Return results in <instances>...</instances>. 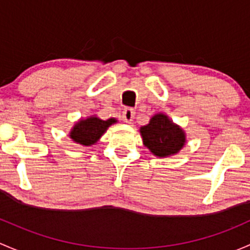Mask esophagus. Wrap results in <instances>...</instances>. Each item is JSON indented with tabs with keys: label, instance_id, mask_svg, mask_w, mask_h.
Masks as SVG:
<instances>
[{
	"label": "esophagus",
	"instance_id": "1",
	"mask_svg": "<svg viewBox=\"0 0 250 250\" xmlns=\"http://www.w3.org/2000/svg\"><path fill=\"white\" fill-rule=\"evenodd\" d=\"M135 113L136 112L132 108H125V109L123 110V119H124V122L130 124L133 120V118H135Z\"/></svg>",
	"mask_w": 250,
	"mask_h": 250
}]
</instances>
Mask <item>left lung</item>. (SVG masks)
<instances>
[{
    "label": "left lung",
    "instance_id": "8db88e82",
    "mask_svg": "<svg viewBox=\"0 0 250 250\" xmlns=\"http://www.w3.org/2000/svg\"><path fill=\"white\" fill-rule=\"evenodd\" d=\"M143 144L158 158L176 155L187 143L185 131L165 113H156L140 127Z\"/></svg>",
    "mask_w": 250,
    "mask_h": 250
}]
</instances>
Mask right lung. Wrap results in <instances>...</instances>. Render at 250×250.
<instances>
[{
    "label": "right lung",
    "instance_id": "1",
    "mask_svg": "<svg viewBox=\"0 0 250 250\" xmlns=\"http://www.w3.org/2000/svg\"><path fill=\"white\" fill-rule=\"evenodd\" d=\"M117 123L118 120L114 118L102 120L97 115H90L85 119L81 118L71 128L68 136L74 143L83 146H91L99 142L109 126Z\"/></svg>",
    "mask_w": 250,
    "mask_h": 250
}]
</instances>
